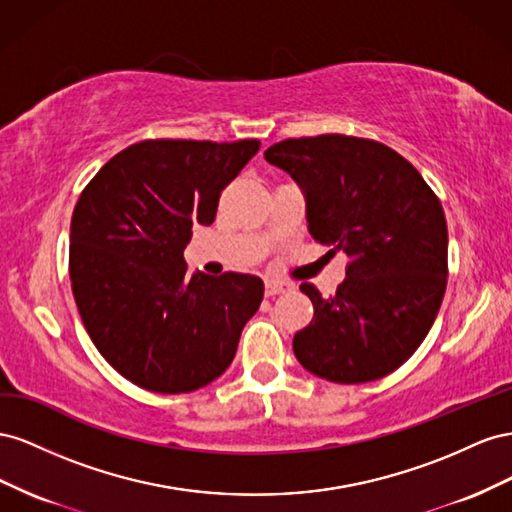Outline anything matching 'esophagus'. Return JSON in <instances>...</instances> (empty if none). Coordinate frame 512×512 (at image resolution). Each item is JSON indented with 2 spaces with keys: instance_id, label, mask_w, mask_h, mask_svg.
Listing matches in <instances>:
<instances>
[{
  "instance_id": "34e87169",
  "label": "esophagus",
  "mask_w": 512,
  "mask_h": 512,
  "mask_svg": "<svg viewBox=\"0 0 512 512\" xmlns=\"http://www.w3.org/2000/svg\"><path fill=\"white\" fill-rule=\"evenodd\" d=\"M291 285L289 283H283V281H266V296H279V294H285V291H289Z\"/></svg>"
}]
</instances>
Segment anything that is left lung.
I'll return each mask as SVG.
<instances>
[{"label":"left lung","mask_w":512,"mask_h":512,"mask_svg":"<svg viewBox=\"0 0 512 512\" xmlns=\"http://www.w3.org/2000/svg\"><path fill=\"white\" fill-rule=\"evenodd\" d=\"M264 156L300 186L313 240L352 259L334 296L300 287L315 313L294 337L298 362L334 384L399 369L425 341L446 291L440 199L401 154L369 139H287Z\"/></svg>","instance_id":"obj_1"}]
</instances>
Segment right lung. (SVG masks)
Instances as JSON below:
<instances>
[{
  "instance_id": "right-lung-1",
  "label": "right lung",
  "mask_w": 512,
  "mask_h": 512,
  "mask_svg": "<svg viewBox=\"0 0 512 512\" xmlns=\"http://www.w3.org/2000/svg\"><path fill=\"white\" fill-rule=\"evenodd\" d=\"M261 148L156 139L115 154L85 186L70 221V281L83 326L139 388L180 394L221 377L264 300L253 274H188L193 225Z\"/></svg>"
}]
</instances>
